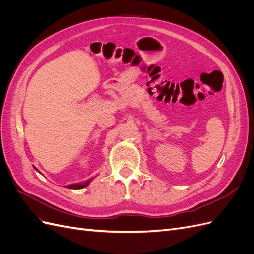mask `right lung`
<instances>
[{
	"mask_svg": "<svg viewBox=\"0 0 254 254\" xmlns=\"http://www.w3.org/2000/svg\"><path fill=\"white\" fill-rule=\"evenodd\" d=\"M36 171H37V168H36ZM90 181H91V179H89L88 181H84V182H81V183H76V184H70V186H67V187H65V188H67V189H71V190H80V189H83V188H86L87 186H89V183H90Z\"/></svg>",
	"mask_w": 254,
	"mask_h": 254,
	"instance_id": "add662e5",
	"label": "right lung"
}]
</instances>
